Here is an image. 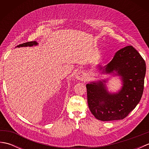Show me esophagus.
Wrapping results in <instances>:
<instances>
[{"instance_id":"obj_1","label":"esophagus","mask_w":149,"mask_h":149,"mask_svg":"<svg viewBox=\"0 0 149 149\" xmlns=\"http://www.w3.org/2000/svg\"><path fill=\"white\" fill-rule=\"evenodd\" d=\"M75 77H76V79L77 80H81V81H83L84 79L85 78V75L84 73H82V72H79L75 75Z\"/></svg>"}]
</instances>
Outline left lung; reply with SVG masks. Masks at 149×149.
Here are the masks:
<instances>
[{"label": "left lung", "mask_w": 149, "mask_h": 149, "mask_svg": "<svg viewBox=\"0 0 149 149\" xmlns=\"http://www.w3.org/2000/svg\"><path fill=\"white\" fill-rule=\"evenodd\" d=\"M114 70L122 77L123 86L118 93L107 92L105 81L86 84L90 111L102 121L125 118L140 102L143 92L146 65L133 47L126 46L115 53L105 68L107 73Z\"/></svg>", "instance_id": "obj_1"}]
</instances>
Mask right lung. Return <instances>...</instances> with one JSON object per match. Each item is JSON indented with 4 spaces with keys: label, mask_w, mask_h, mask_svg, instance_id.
Segmentation results:
<instances>
[{
    "label": "right lung",
    "mask_w": 149,
    "mask_h": 149,
    "mask_svg": "<svg viewBox=\"0 0 149 149\" xmlns=\"http://www.w3.org/2000/svg\"><path fill=\"white\" fill-rule=\"evenodd\" d=\"M37 42L36 41H33V42H26L22 44H20V45H17V47H27V46H33V45H37Z\"/></svg>",
    "instance_id": "1"
}]
</instances>
